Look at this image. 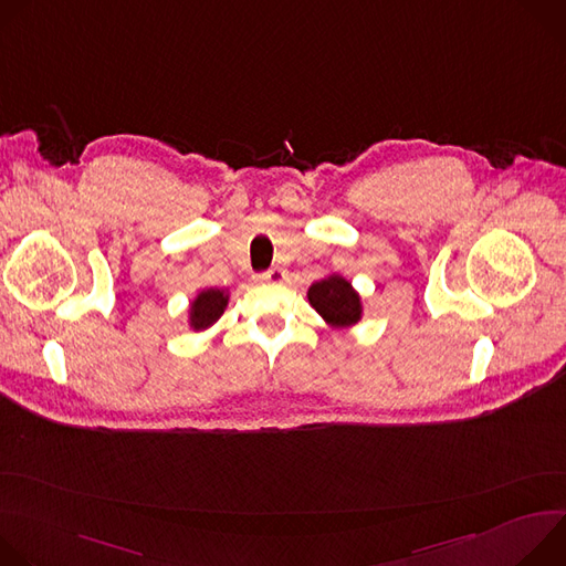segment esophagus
<instances>
[{"label": "esophagus", "instance_id": "1", "mask_svg": "<svg viewBox=\"0 0 566 566\" xmlns=\"http://www.w3.org/2000/svg\"><path fill=\"white\" fill-rule=\"evenodd\" d=\"M255 280H258V282H264V284H280V282L286 280V271L280 269V266H273V269H269V271H264V273H258Z\"/></svg>", "mask_w": 566, "mask_h": 566}]
</instances>
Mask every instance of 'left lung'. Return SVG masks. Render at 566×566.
Wrapping results in <instances>:
<instances>
[{
	"label": "left lung",
	"instance_id": "obj_1",
	"mask_svg": "<svg viewBox=\"0 0 566 566\" xmlns=\"http://www.w3.org/2000/svg\"><path fill=\"white\" fill-rule=\"evenodd\" d=\"M306 300L332 329H349L358 325L365 313L363 295L340 273H329L313 282L306 291Z\"/></svg>",
	"mask_w": 566,
	"mask_h": 566
}]
</instances>
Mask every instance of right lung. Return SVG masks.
Masks as SVG:
<instances>
[{"instance_id":"1","label":"right lung","mask_w":566,"mask_h":566,"mask_svg":"<svg viewBox=\"0 0 566 566\" xmlns=\"http://www.w3.org/2000/svg\"><path fill=\"white\" fill-rule=\"evenodd\" d=\"M228 302H230L228 289L210 286V289L197 291V295L190 300V306H188V329L192 332L210 329L228 308Z\"/></svg>"}]
</instances>
